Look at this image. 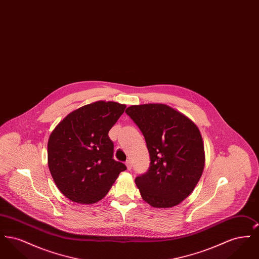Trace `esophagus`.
<instances>
[{
	"label": "esophagus",
	"mask_w": 259,
	"mask_h": 259,
	"mask_svg": "<svg viewBox=\"0 0 259 259\" xmlns=\"http://www.w3.org/2000/svg\"><path fill=\"white\" fill-rule=\"evenodd\" d=\"M126 166H127V168H128V170H131V168H132V161H131V160L126 161Z\"/></svg>",
	"instance_id": "obj_1"
}]
</instances>
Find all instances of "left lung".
<instances>
[{
	"mask_svg": "<svg viewBox=\"0 0 259 259\" xmlns=\"http://www.w3.org/2000/svg\"><path fill=\"white\" fill-rule=\"evenodd\" d=\"M125 112L145 137L148 171L136 178L143 199L154 208H171L195 188L205 165L197 126L180 111L163 104L131 106Z\"/></svg>",
	"mask_w": 259,
	"mask_h": 259,
	"instance_id": "obj_1",
	"label": "left lung"
}]
</instances>
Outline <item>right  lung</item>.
<instances>
[{
    "mask_svg": "<svg viewBox=\"0 0 259 259\" xmlns=\"http://www.w3.org/2000/svg\"><path fill=\"white\" fill-rule=\"evenodd\" d=\"M126 106L98 101L69 113L50 134V174L62 193L72 201L93 204L105 197L126 170L113 159L109 131Z\"/></svg>",
    "mask_w": 259,
    "mask_h": 259,
    "instance_id": "right-lung-1",
    "label": "right lung"
}]
</instances>
